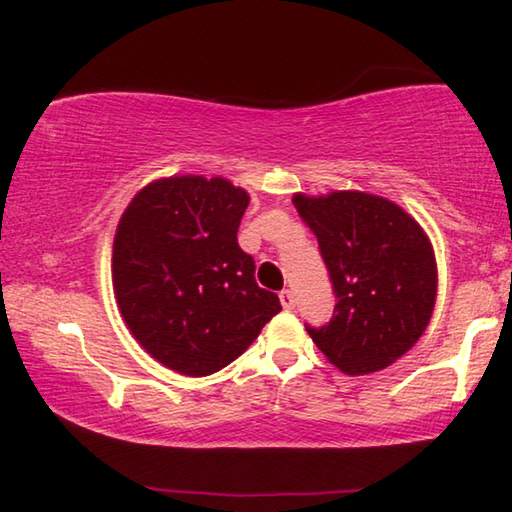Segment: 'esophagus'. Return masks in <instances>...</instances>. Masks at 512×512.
<instances>
[{"label":"esophagus","instance_id":"obj_1","mask_svg":"<svg viewBox=\"0 0 512 512\" xmlns=\"http://www.w3.org/2000/svg\"><path fill=\"white\" fill-rule=\"evenodd\" d=\"M280 302H282V306H284L286 311L295 309V295H293V291H288V288H284V291L280 293Z\"/></svg>","mask_w":512,"mask_h":512}]
</instances>
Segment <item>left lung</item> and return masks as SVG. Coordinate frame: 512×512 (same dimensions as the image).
Wrapping results in <instances>:
<instances>
[{"mask_svg": "<svg viewBox=\"0 0 512 512\" xmlns=\"http://www.w3.org/2000/svg\"><path fill=\"white\" fill-rule=\"evenodd\" d=\"M293 206L318 237L336 293L331 320L306 331L349 376L385 369L430 324L436 259L423 228L403 208L367 192L295 194Z\"/></svg>", "mask_w": 512, "mask_h": 512, "instance_id": "obj_1", "label": "left lung"}]
</instances>
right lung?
Here are the masks:
<instances>
[{"label": "right lung", "instance_id": "obj_1", "mask_svg": "<svg viewBox=\"0 0 512 512\" xmlns=\"http://www.w3.org/2000/svg\"><path fill=\"white\" fill-rule=\"evenodd\" d=\"M248 201L221 176H170L145 185L118 221L120 315L138 345L183 376L224 369L282 311L237 244Z\"/></svg>", "mask_w": 512, "mask_h": 512}]
</instances>
